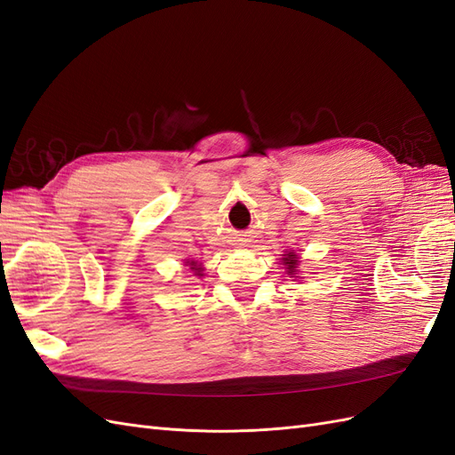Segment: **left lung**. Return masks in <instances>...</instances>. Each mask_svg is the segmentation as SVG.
Segmentation results:
<instances>
[{"label":"left lung","mask_w":455,"mask_h":455,"mask_svg":"<svg viewBox=\"0 0 455 455\" xmlns=\"http://www.w3.org/2000/svg\"><path fill=\"white\" fill-rule=\"evenodd\" d=\"M283 266H286V271L288 275H296V267H298V256L296 252H288V254H283Z\"/></svg>","instance_id":"left-lung-1"}]
</instances>
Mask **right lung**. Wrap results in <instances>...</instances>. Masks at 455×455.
<instances>
[{
	"instance_id": "add662e5",
	"label": "right lung",
	"mask_w": 455,
	"mask_h": 455,
	"mask_svg": "<svg viewBox=\"0 0 455 455\" xmlns=\"http://www.w3.org/2000/svg\"><path fill=\"white\" fill-rule=\"evenodd\" d=\"M186 264L189 266V269H194V273L197 275V277H203V267L197 264L196 259H189V261H186Z\"/></svg>"
}]
</instances>
